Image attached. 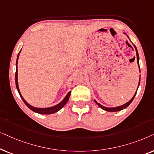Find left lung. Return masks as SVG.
<instances>
[{
	"mask_svg": "<svg viewBox=\"0 0 154 154\" xmlns=\"http://www.w3.org/2000/svg\"><path fill=\"white\" fill-rule=\"evenodd\" d=\"M134 47H135V49H136V51H137V64H138V66H139V71H140V67H139V54H138V52H137V48H136V46H134ZM134 58H135V57H134ZM139 84H140V79H139ZM139 86H138V87H139ZM137 91H136V93L134 94V96H133V97L132 98V99L130 100V101H129L128 103H126L125 104H124V105H122V106H118V107H116V108H106V107H105V106H103L102 105H101V104L100 103H98L97 101H95V102L96 103V104H97V105L99 106L100 108H101L103 110H106V111H109V112H116V111H120V110H123V109H125V108H127L128 107V106L130 105V104L132 103V101H133V99H134V98L135 97V96H136V94H137Z\"/></svg>",
	"mask_w": 154,
	"mask_h": 154,
	"instance_id": "left-lung-1",
	"label": "left lung"
}]
</instances>
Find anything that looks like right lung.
Here are the masks:
<instances>
[{
    "label": "right lung",
    "instance_id": "1",
    "mask_svg": "<svg viewBox=\"0 0 154 154\" xmlns=\"http://www.w3.org/2000/svg\"><path fill=\"white\" fill-rule=\"evenodd\" d=\"M19 55H20V53H18V56H17V61H16V72H15V84H16V88H17L18 92H19V94L20 96V97L22 98V101H24V103L26 104V106H27L29 108H30L31 110H32V111L35 112H37V113H39V114H52V113H55V112H56L57 111H58L59 110H60L61 108H62L63 106H64L65 104L67 103V102L69 100V96H70V94H71V91H69L68 94H67V96H65V98L62 101L60 102V103H58V105L55 106H53V107H51V108H35V107H33L29 104L26 103V101L24 99L23 97H22L21 94H20V89H19V87H18V82H17V61H18V57H19Z\"/></svg>",
    "mask_w": 154,
    "mask_h": 154
}]
</instances>
